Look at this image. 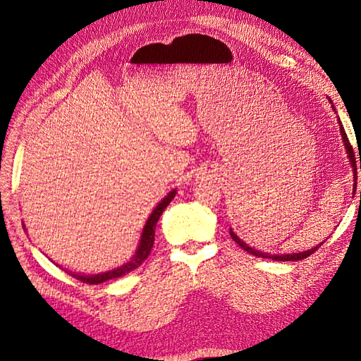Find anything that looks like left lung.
Masks as SVG:
<instances>
[{
  "mask_svg": "<svg viewBox=\"0 0 361 361\" xmlns=\"http://www.w3.org/2000/svg\"><path fill=\"white\" fill-rule=\"evenodd\" d=\"M329 101H330V104H331V106H333V110H334V113H337L336 111V108H334V105H333V102H331V99L329 97ZM337 122H338V128H341V135H342V140H343V145H345V150H346V155H348V158H349V164H351V167H353V176H354V185H353V197H354V194H355V188H357V162H355V154H354V149H353V146H351V143H349V140H348V135H346V133H345V129H343V125H342V122H341V118H338V116H337ZM360 170H361V157H360ZM360 199H361V191H360ZM236 231L241 233V231H239V226H236ZM228 233H231V236H232V239L233 241L241 247V248H244L247 253H250V255H253V256H257V257H265V259H272V260H281V262H297V260H301V259H305V257H309L312 253H314L316 251V248H319L324 243H321V244H318L316 247H312L310 250H305V251H300V253H289V255H271V253H265V251H259V250H256L255 247H251V245H248L244 239H241V236H239L233 228L231 227L228 228ZM243 235V233H241Z\"/></svg>",
  "mask_w": 361,
  "mask_h": 361,
  "instance_id": "8db88e82",
  "label": "left lung"
}]
</instances>
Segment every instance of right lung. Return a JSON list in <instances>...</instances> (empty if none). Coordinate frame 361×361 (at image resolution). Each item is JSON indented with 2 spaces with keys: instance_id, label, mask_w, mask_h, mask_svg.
Here are the masks:
<instances>
[{
  "instance_id": "right-lung-1",
  "label": "right lung",
  "mask_w": 361,
  "mask_h": 361,
  "mask_svg": "<svg viewBox=\"0 0 361 361\" xmlns=\"http://www.w3.org/2000/svg\"><path fill=\"white\" fill-rule=\"evenodd\" d=\"M176 190H171L166 197H164L158 204L154 211H152L150 216L147 218V221L143 227V232H141V236H140V241H138V247L135 250L134 256L130 257L126 264L120 265L117 268H113L110 271H105V272H99V274H80V272H72V271H68L71 276L76 277L78 280L84 281V283H89V285H99V283H104L106 280H113V279H117V277H122L125 274H128V272L137 269L143 262L147 259V256L150 255L152 251V247H154V241H155V227H157V223L159 220L161 214L164 212V209L169 206V203L174 199V195H176ZM25 227V226H24Z\"/></svg>"
}]
</instances>
